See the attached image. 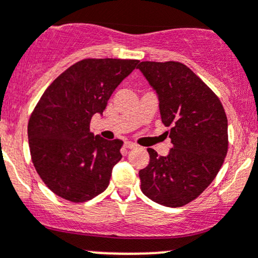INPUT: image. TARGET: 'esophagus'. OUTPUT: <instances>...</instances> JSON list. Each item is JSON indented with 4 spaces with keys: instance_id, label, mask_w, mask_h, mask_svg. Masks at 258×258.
Wrapping results in <instances>:
<instances>
[{
    "instance_id": "1",
    "label": "esophagus",
    "mask_w": 258,
    "mask_h": 258,
    "mask_svg": "<svg viewBox=\"0 0 258 258\" xmlns=\"http://www.w3.org/2000/svg\"><path fill=\"white\" fill-rule=\"evenodd\" d=\"M124 147L126 148H128V150H134V148H137V145L136 144H134V142H124Z\"/></svg>"
}]
</instances>
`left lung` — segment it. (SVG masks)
Returning <instances> with one entry per match:
<instances>
[{"mask_svg":"<svg viewBox=\"0 0 258 258\" xmlns=\"http://www.w3.org/2000/svg\"><path fill=\"white\" fill-rule=\"evenodd\" d=\"M160 101L162 123L172 148L139 172L141 191L166 207H181L199 197L220 171L228 148L227 117L220 98L181 62L145 61L137 66Z\"/></svg>","mask_w":258,"mask_h":258,"instance_id":"left-lung-1","label":"left lung"}]
</instances>
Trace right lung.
<instances>
[{"instance_id": "right-lung-1", "label": "right lung", "mask_w": 258, "mask_h": 258, "mask_svg": "<svg viewBox=\"0 0 258 258\" xmlns=\"http://www.w3.org/2000/svg\"><path fill=\"white\" fill-rule=\"evenodd\" d=\"M137 63V59H82L43 92L28 121V144L36 171L57 196L86 202L107 188L123 142L95 136L90 132L91 118L102 114L113 91Z\"/></svg>"}]
</instances>
